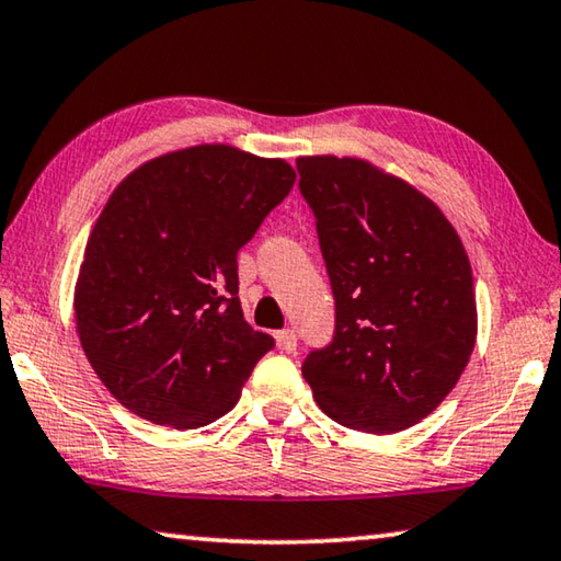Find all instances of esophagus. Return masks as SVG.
<instances>
[{
    "instance_id": "obj_1",
    "label": "esophagus",
    "mask_w": 561,
    "mask_h": 561,
    "mask_svg": "<svg viewBox=\"0 0 561 561\" xmlns=\"http://www.w3.org/2000/svg\"><path fill=\"white\" fill-rule=\"evenodd\" d=\"M275 343H278L280 351L293 353L298 348V335H296V331H290V329L278 331V333H275Z\"/></svg>"
}]
</instances>
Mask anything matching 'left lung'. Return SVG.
<instances>
[{"label": "left lung", "mask_w": 561, "mask_h": 561, "mask_svg": "<svg viewBox=\"0 0 561 561\" xmlns=\"http://www.w3.org/2000/svg\"><path fill=\"white\" fill-rule=\"evenodd\" d=\"M335 300V333L304 378L325 416L364 434L426 419L477 343L459 232L434 201L360 158H298Z\"/></svg>", "instance_id": "obj_1"}]
</instances>
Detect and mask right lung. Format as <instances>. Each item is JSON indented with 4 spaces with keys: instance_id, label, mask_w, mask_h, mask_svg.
Returning <instances> with one entry per match:
<instances>
[{
    "instance_id": "add662e5",
    "label": "right lung",
    "mask_w": 561,
    "mask_h": 561,
    "mask_svg": "<svg viewBox=\"0 0 561 561\" xmlns=\"http://www.w3.org/2000/svg\"><path fill=\"white\" fill-rule=\"evenodd\" d=\"M296 170L232 145H195L133 170L90 232L75 286L84 356L140 419L201 428L226 416L265 353L243 318L238 251Z\"/></svg>"
}]
</instances>
